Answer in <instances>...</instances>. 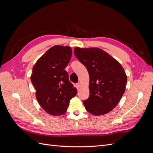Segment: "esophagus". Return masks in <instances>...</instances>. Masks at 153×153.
<instances>
[{"label":"esophagus","mask_w":153,"mask_h":153,"mask_svg":"<svg viewBox=\"0 0 153 153\" xmlns=\"http://www.w3.org/2000/svg\"><path fill=\"white\" fill-rule=\"evenodd\" d=\"M80 86H81L80 83H77V84H76V87L77 88V89H80Z\"/></svg>","instance_id":"obj_1"}]
</instances>
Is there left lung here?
I'll list each match as a JSON object with an SVG mask.
<instances>
[{
    "mask_svg": "<svg viewBox=\"0 0 153 153\" xmlns=\"http://www.w3.org/2000/svg\"><path fill=\"white\" fill-rule=\"evenodd\" d=\"M76 57L89 75V98L83 101L88 112L104 115L112 111L126 89L127 76L117 60L99 48L74 50Z\"/></svg>",
    "mask_w": 153,
    "mask_h": 153,
    "instance_id": "1",
    "label": "left lung"
}]
</instances>
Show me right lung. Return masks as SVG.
I'll return each mask as SVG.
<instances>
[{
  "label": "right lung",
  "instance_id": "add662e5",
  "mask_svg": "<svg viewBox=\"0 0 153 153\" xmlns=\"http://www.w3.org/2000/svg\"><path fill=\"white\" fill-rule=\"evenodd\" d=\"M71 55V47L53 46L32 68L30 80L36 99L45 112L53 116L65 114L69 101L77 93L65 70Z\"/></svg>",
  "mask_w": 153,
  "mask_h": 153
}]
</instances>
